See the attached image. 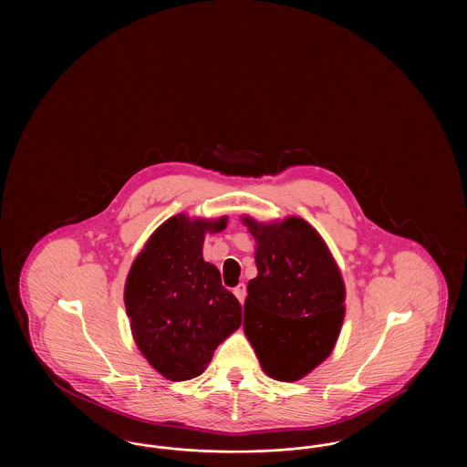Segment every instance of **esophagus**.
Segmentation results:
<instances>
[{
    "label": "esophagus",
    "instance_id": "obj_1",
    "mask_svg": "<svg viewBox=\"0 0 467 467\" xmlns=\"http://www.w3.org/2000/svg\"><path fill=\"white\" fill-rule=\"evenodd\" d=\"M233 292H234V296L238 297V301H240V303L244 305V296H246V287H244V284H240V285H236Z\"/></svg>",
    "mask_w": 467,
    "mask_h": 467
}]
</instances>
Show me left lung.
<instances>
[{
  "label": "left lung",
  "instance_id": "obj_1",
  "mask_svg": "<svg viewBox=\"0 0 467 467\" xmlns=\"http://www.w3.org/2000/svg\"><path fill=\"white\" fill-rule=\"evenodd\" d=\"M257 276L246 285L244 331L267 377L296 381L331 356L345 318V282L318 231L301 217L259 223Z\"/></svg>",
  "mask_w": 467,
  "mask_h": 467
}]
</instances>
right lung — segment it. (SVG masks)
Returning a JSON list of instances; mask_svg holds the SVG:
<instances>
[{
	"mask_svg": "<svg viewBox=\"0 0 467 467\" xmlns=\"http://www.w3.org/2000/svg\"><path fill=\"white\" fill-rule=\"evenodd\" d=\"M225 227L227 215H173L150 234L128 273L124 305L134 343L170 381L200 377L215 348L242 326L238 299L202 259L204 236Z\"/></svg>",
	"mask_w": 467,
	"mask_h": 467,
	"instance_id": "add662e5",
	"label": "right lung"
}]
</instances>
